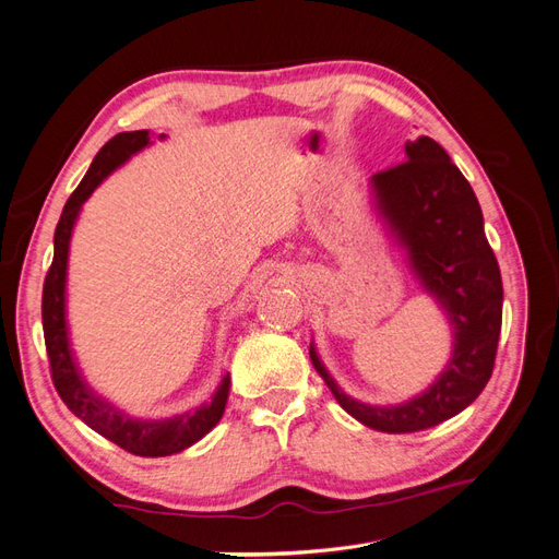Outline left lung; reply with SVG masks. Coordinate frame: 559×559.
Masks as SVG:
<instances>
[{"label": "left lung", "mask_w": 559, "mask_h": 559, "mask_svg": "<svg viewBox=\"0 0 559 559\" xmlns=\"http://www.w3.org/2000/svg\"><path fill=\"white\" fill-rule=\"evenodd\" d=\"M370 183L378 210L408 249L415 275L450 317L452 359L425 394L392 408L349 399L321 366L314 347L310 359L354 419L378 431L411 433L462 413L489 382L501 333L503 286L485 238L478 198L441 144L431 138L405 142V160L380 170Z\"/></svg>", "instance_id": "1"}]
</instances>
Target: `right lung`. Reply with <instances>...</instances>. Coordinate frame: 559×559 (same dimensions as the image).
I'll list each match as a JSON object with an SVG mask.
<instances>
[{"mask_svg":"<svg viewBox=\"0 0 559 559\" xmlns=\"http://www.w3.org/2000/svg\"><path fill=\"white\" fill-rule=\"evenodd\" d=\"M151 142L148 130H134V132H118L103 148L91 165L86 177L81 179L76 191L67 200L62 210L60 222L56 226V251L53 263H50L46 280H44V294H41V321H44V341L48 354V368L50 380L56 384V392L64 401L79 419L105 436L107 441L123 448L130 454L138 456H167L181 452L195 441H200L210 429L216 427L222 419L228 401V386L230 378L224 376L218 384L216 394L210 405H202L195 413H186L175 419L163 421H142L130 419L114 411L111 405L103 399H97L86 382L81 380L79 368L74 366L70 341H67V321H64V280H67V253H70V238L72 228L79 216V210L88 195L97 189L109 173H114L118 165L126 163L132 154H138Z\"/></svg>","mask_w":559,"mask_h":559,"instance_id":"obj_1","label":"right lung"}]
</instances>
